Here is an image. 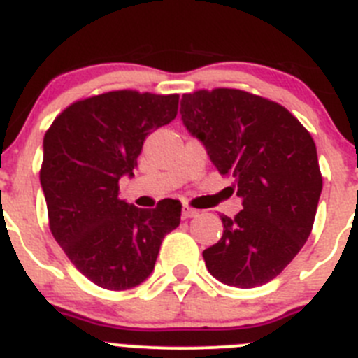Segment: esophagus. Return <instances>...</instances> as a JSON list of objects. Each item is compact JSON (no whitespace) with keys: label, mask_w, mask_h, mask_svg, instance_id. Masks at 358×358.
I'll list each match as a JSON object with an SVG mask.
<instances>
[{"label":"esophagus","mask_w":358,"mask_h":358,"mask_svg":"<svg viewBox=\"0 0 358 358\" xmlns=\"http://www.w3.org/2000/svg\"><path fill=\"white\" fill-rule=\"evenodd\" d=\"M195 216H199V211L196 209H192V208H182V218L188 220V218H195Z\"/></svg>","instance_id":"34e87169"}]
</instances>
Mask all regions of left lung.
<instances>
[{
    "instance_id": "obj_1",
    "label": "left lung",
    "mask_w": 358,
    "mask_h": 358,
    "mask_svg": "<svg viewBox=\"0 0 358 358\" xmlns=\"http://www.w3.org/2000/svg\"><path fill=\"white\" fill-rule=\"evenodd\" d=\"M181 119L243 204L202 252L209 273L243 289L273 280L313 231L323 188L313 136L284 106L236 88L185 94Z\"/></svg>"
}]
</instances>
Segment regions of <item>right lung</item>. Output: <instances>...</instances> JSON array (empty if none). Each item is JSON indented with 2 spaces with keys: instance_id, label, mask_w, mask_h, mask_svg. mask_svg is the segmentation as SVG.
Masks as SVG:
<instances>
[{
  "instance_id": "1",
  "label": "right lung",
  "mask_w": 358,
  "mask_h": 358,
  "mask_svg": "<svg viewBox=\"0 0 358 358\" xmlns=\"http://www.w3.org/2000/svg\"><path fill=\"white\" fill-rule=\"evenodd\" d=\"M179 96L115 90L65 108L44 136L41 185L49 229L88 280L110 291L152 273L162 241L181 222V202L140 209L119 199L147 134L172 122Z\"/></svg>"
}]
</instances>
